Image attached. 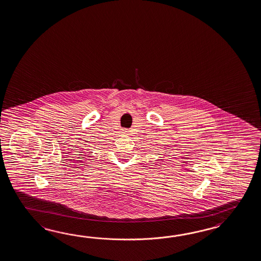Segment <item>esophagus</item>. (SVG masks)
Returning a JSON list of instances; mask_svg holds the SVG:
<instances>
[{"label": "esophagus", "mask_w": 261, "mask_h": 261, "mask_svg": "<svg viewBox=\"0 0 261 261\" xmlns=\"http://www.w3.org/2000/svg\"><path fill=\"white\" fill-rule=\"evenodd\" d=\"M128 133H129V132H128V130H123V132H122V134H128Z\"/></svg>", "instance_id": "esophagus-1"}]
</instances>
